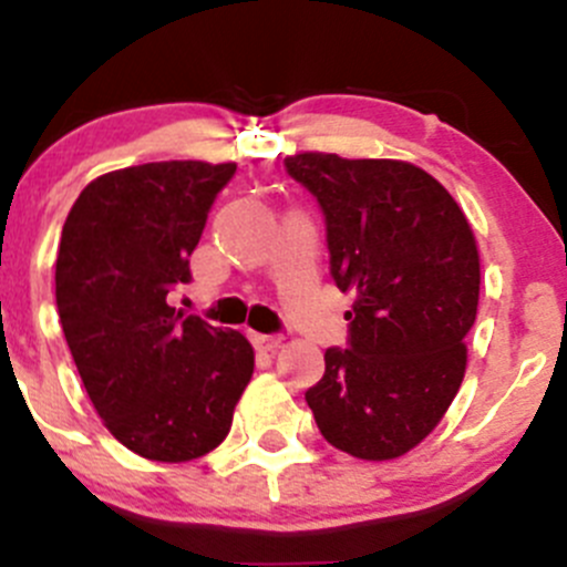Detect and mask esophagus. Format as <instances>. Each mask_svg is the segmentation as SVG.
Wrapping results in <instances>:
<instances>
[{
  "instance_id": "34e87169",
  "label": "esophagus",
  "mask_w": 567,
  "mask_h": 567,
  "mask_svg": "<svg viewBox=\"0 0 567 567\" xmlns=\"http://www.w3.org/2000/svg\"><path fill=\"white\" fill-rule=\"evenodd\" d=\"M251 342H255L260 351H274L279 346V337L277 334H251Z\"/></svg>"
}]
</instances>
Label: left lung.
Returning <instances> with one entry per match:
<instances>
[{
	"mask_svg": "<svg viewBox=\"0 0 567 567\" xmlns=\"http://www.w3.org/2000/svg\"><path fill=\"white\" fill-rule=\"evenodd\" d=\"M285 169L318 199L331 277L353 293L348 348L323 353L307 405L342 453L400 458L442 422L466 373L474 233L453 194L409 162L299 153Z\"/></svg>",
	"mask_w": 567,
	"mask_h": 567,
	"instance_id": "left-lung-1",
	"label": "left lung"
}]
</instances>
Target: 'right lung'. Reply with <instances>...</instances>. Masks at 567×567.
Here are the masks:
<instances>
[{
	"instance_id": "add662e5",
	"label": "right lung",
	"mask_w": 567,
	"mask_h": 567,
	"mask_svg": "<svg viewBox=\"0 0 567 567\" xmlns=\"http://www.w3.org/2000/svg\"><path fill=\"white\" fill-rule=\"evenodd\" d=\"M236 164L153 162L84 186L56 249V312L82 384L114 439L181 463L225 442L255 351L241 331L169 307L192 279L216 194Z\"/></svg>"
}]
</instances>
